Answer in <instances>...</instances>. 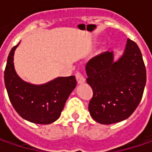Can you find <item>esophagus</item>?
I'll return each mask as SVG.
<instances>
[{"instance_id": "34e87169", "label": "esophagus", "mask_w": 152, "mask_h": 152, "mask_svg": "<svg viewBox=\"0 0 152 152\" xmlns=\"http://www.w3.org/2000/svg\"><path fill=\"white\" fill-rule=\"evenodd\" d=\"M75 76H76L77 82H78L79 84H83V83H85V79L84 78V76L79 73V72H77L76 74H75Z\"/></svg>"}]
</instances>
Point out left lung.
<instances>
[{
  "label": "left lung",
  "instance_id": "1",
  "mask_svg": "<svg viewBox=\"0 0 152 152\" xmlns=\"http://www.w3.org/2000/svg\"><path fill=\"white\" fill-rule=\"evenodd\" d=\"M87 83L93 90L89 111L93 119L112 124L130 117L141 101L146 82L142 55L136 43L127 39L123 55L114 61L106 51L87 62Z\"/></svg>",
  "mask_w": 152,
  "mask_h": 152
}]
</instances>
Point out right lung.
<instances>
[{"mask_svg": "<svg viewBox=\"0 0 152 152\" xmlns=\"http://www.w3.org/2000/svg\"><path fill=\"white\" fill-rule=\"evenodd\" d=\"M18 44L9 53L4 72L10 102L23 119L38 124H49L59 118L67 98L74 90V76L57 77L43 85L25 82L17 74L13 56Z\"/></svg>", "mask_w": 152, "mask_h": 152, "instance_id": "right-lung-1", "label": "right lung"}]
</instances>
